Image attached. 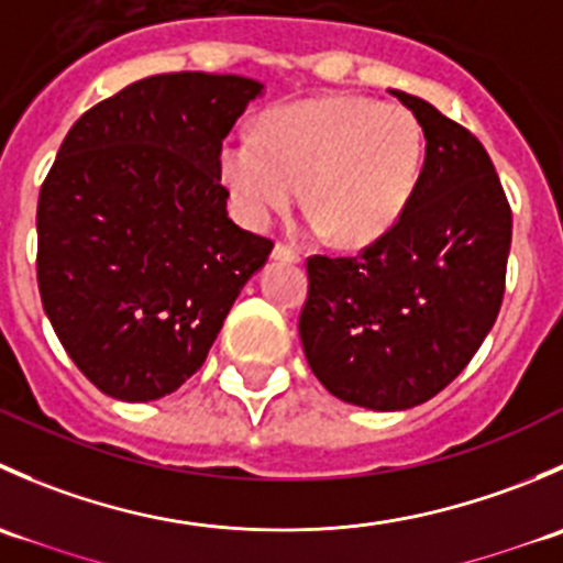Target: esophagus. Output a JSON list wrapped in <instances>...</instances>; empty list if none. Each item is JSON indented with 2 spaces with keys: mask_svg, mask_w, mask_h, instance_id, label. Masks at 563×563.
Wrapping results in <instances>:
<instances>
[{
  "mask_svg": "<svg viewBox=\"0 0 563 563\" xmlns=\"http://www.w3.org/2000/svg\"><path fill=\"white\" fill-rule=\"evenodd\" d=\"M272 258L286 261V264H299V261H302V255H299L297 247L286 245V242H277L275 250H272Z\"/></svg>",
  "mask_w": 563,
  "mask_h": 563,
  "instance_id": "obj_1",
  "label": "esophagus"
}]
</instances>
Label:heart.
<instances>
[{"instance_id":"1","label":"heart","mask_w":563,"mask_h":563,"mask_svg":"<svg viewBox=\"0 0 563 563\" xmlns=\"http://www.w3.org/2000/svg\"><path fill=\"white\" fill-rule=\"evenodd\" d=\"M422 163L417 113L360 95L277 108L258 133H231L220 146V179L242 220L264 225L302 185L310 229L343 245L387 234L411 203Z\"/></svg>"}]
</instances>
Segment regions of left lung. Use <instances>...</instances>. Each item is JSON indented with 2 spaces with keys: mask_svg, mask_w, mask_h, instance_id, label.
<instances>
[{
  "mask_svg": "<svg viewBox=\"0 0 563 563\" xmlns=\"http://www.w3.org/2000/svg\"><path fill=\"white\" fill-rule=\"evenodd\" d=\"M424 130L411 203L354 258H308L299 338L334 397L402 411L460 376L496 323L512 209L485 146L428 100L391 89Z\"/></svg>",
  "mask_w": 563,
  "mask_h": 563,
  "instance_id": "8db88e82",
  "label": "left lung"
}]
</instances>
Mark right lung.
<instances>
[{
  "label": "right lung",
  "mask_w": 563,
  "mask_h": 563,
  "mask_svg": "<svg viewBox=\"0 0 563 563\" xmlns=\"http://www.w3.org/2000/svg\"><path fill=\"white\" fill-rule=\"evenodd\" d=\"M264 84L163 73L92 106L37 201V286L78 371L103 395H172L207 360L272 240L225 212L220 146Z\"/></svg>",
  "instance_id": "right-lung-1"
}]
</instances>
